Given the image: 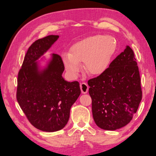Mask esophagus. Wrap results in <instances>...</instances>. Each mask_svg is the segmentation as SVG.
<instances>
[{
  "instance_id": "esophagus-1",
  "label": "esophagus",
  "mask_w": 156,
  "mask_h": 156,
  "mask_svg": "<svg viewBox=\"0 0 156 156\" xmlns=\"http://www.w3.org/2000/svg\"><path fill=\"white\" fill-rule=\"evenodd\" d=\"M80 89H81V91L82 93H83V94L87 93L88 90H89L88 85L85 82L80 83Z\"/></svg>"
}]
</instances>
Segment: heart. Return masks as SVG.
<instances>
[{
    "label": "heart",
    "mask_w": 156,
    "mask_h": 156,
    "mask_svg": "<svg viewBox=\"0 0 156 156\" xmlns=\"http://www.w3.org/2000/svg\"><path fill=\"white\" fill-rule=\"evenodd\" d=\"M116 44L110 36H94L83 39L74 44L69 54L62 55L64 66L72 77H76L82 62L89 74L102 73L106 69L113 54Z\"/></svg>",
    "instance_id": "obj_1"
}]
</instances>
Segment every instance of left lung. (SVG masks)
Returning <instances> with one entry per match:
<instances>
[{"mask_svg":"<svg viewBox=\"0 0 156 156\" xmlns=\"http://www.w3.org/2000/svg\"><path fill=\"white\" fill-rule=\"evenodd\" d=\"M95 123L115 130L131 121L142 99L139 67L133 50L126 46L99 76L88 80Z\"/></svg>","mask_w":156,"mask_h":156,"instance_id":"1","label":"left lung"}]
</instances>
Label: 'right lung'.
Here are the masks:
<instances>
[{"label": "right lung", "mask_w": 156, "mask_h": 156, "mask_svg": "<svg viewBox=\"0 0 156 156\" xmlns=\"http://www.w3.org/2000/svg\"><path fill=\"white\" fill-rule=\"evenodd\" d=\"M51 35L35 41L25 55L18 73L16 98L28 121L38 129L56 132L67 124L70 109L80 96L79 82L62 78L64 64L54 54L48 67L39 73L36 61L56 41Z\"/></svg>", "instance_id": "obj_1"}]
</instances>
